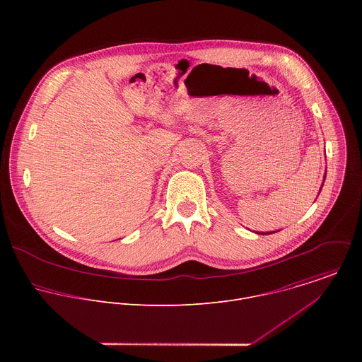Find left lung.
<instances>
[{
    "instance_id": "1",
    "label": "left lung",
    "mask_w": 362,
    "mask_h": 362,
    "mask_svg": "<svg viewBox=\"0 0 362 362\" xmlns=\"http://www.w3.org/2000/svg\"><path fill=\"white\" fill-rule=\"evenodd\" d=\"M271 233H275V232H265V233H261V235H271Z\"/></svg>"
}]
</instances>
